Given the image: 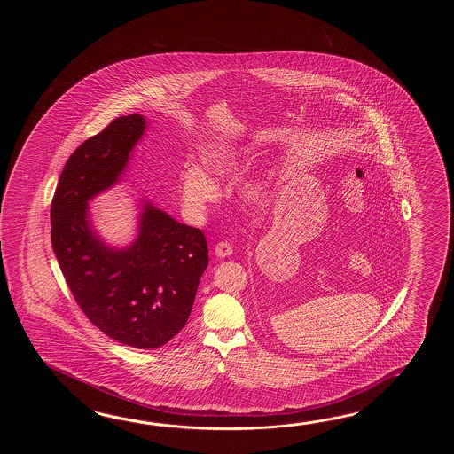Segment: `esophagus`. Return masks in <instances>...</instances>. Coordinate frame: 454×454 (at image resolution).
<instances>
[{"label": "esophagus", "mask_w": 454, "mask_h": 454, "mask_svg": "<svg viewBox=\"0 0 454 454\" xmlns=\"http://www.w3.org/2000/svg\"><path fill=\"white\" fill-rule=\"evenodd\" d=\"M214 253H215V256H219V258H227V256H231V253H233V248H231V243L219 241V243L214 247Z\"/></svg>", "instance_id": "esophagus-1"}]
</instances>
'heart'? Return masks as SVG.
I'll list each match as a JSON object with an SVG mask.
<instances>
[{
	"mask_svg": "<svg viewBox=\"0 0 454 454\" xmlns=\"http://www.w3.org/2000/svg\"><path fill=\"white\" fill-rule=\"evenodd\" d=\"M245 164L247 154L241 149L214 147L203 154L204 168L208 174L217 178H231L233 175L240 172ZM205 173L200 165L186 164L184 165L178 178L182 201L194 214H203L207 206L215 203L219 198L217 186L211 180V176ZM241 193L248 203H261L264 198V193L258 184L245 186Z\"/></svg>",
	"mask_w": 454,
	"mask_h": 454,
	"instance_id": "1",
	"label": "heart"
}]
</instances>
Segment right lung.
Returning <instances> with one entry per match:
<instances>
[{"label":"right lung","instance_id":"right-lung-1","mask_svg":"<svg viewBox=\"0 0 454 454\" xmlns=\"http://www.w3.org/2000/svg\"><path fill=\"white\" fill-rule=\"evenodd\" d=\"M145 116H118L71 154L51 201V247L79 309L108 338L160 348L184 329L209 264L203 231L149 201L128 248L106 247L87 203L114 186L145 135Z\"/></svg>","mask_w":454,"mask_h":454}]
</instances>
